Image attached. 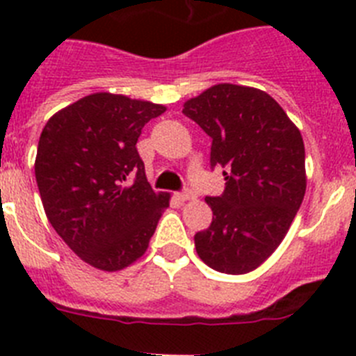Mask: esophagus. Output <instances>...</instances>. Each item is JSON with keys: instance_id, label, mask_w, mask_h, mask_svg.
<instances>
[{"instance_id": "obj_1", "label": "esophagus", "mask_w": 356, "mask_h": 356, "mask_svg": "<svg viewBox=\"0 0 356 356\" xmlns=\"http://www.w3.org/2000/svg\"><path fill=\"white\" fill-rule=\"evenodd\" d=\"M176 197L180 201H191V200H196V194L191 193V191H185V193H178Z\"/></svg>"}]
</instances>
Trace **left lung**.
Instances as JSON below:
<instances>
[{
  "label": "left lung",
  "mask_w": 356,
  "mask_h": 356,
  "mask_svg": "<svg viewBox=\"0 0 356 356\" xmlns=\"http://www.w3.org/2000/svg\"><path fill=\"white\" fill-rule=\"evenodd\" d=\"M212 139L222 196L205 197L212 225L194 235L200 259L226 275H246L282 244L307 191L301 131L267 92L217 83L181 110Z\"/></svg>",
  "instance_id": "obj_1"
}]
</instances>
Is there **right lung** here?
Here are the masks:
<instances>
[{
  "instance_id": "add662e5",
  "label": "right lung",
  "mask_w": 356,
  "mask_h": 356,
  "mask_svg": "<svg viewBox=\"0 0 356 356\" xmlns=\"http://www.w3.org/2000/svg\"><path fill=\"white\" fill-rule=\"evenodd\" d=\"M165 106L94 92L58 110L40 134L35 180L62 241L99 271L146 253L171 194L153 193L137 153L140 130Z\"/></svg>"
}]
</instances>
